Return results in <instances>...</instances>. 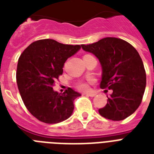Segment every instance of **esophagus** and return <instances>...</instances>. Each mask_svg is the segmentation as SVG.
Returning a JSON list of instances; mask_svg holds the SVG:
<instances>
[{"label":"esophagus","mask_w":154,"mask_h":154,"mask_svg":"<svg viewBox=\"0 0 154 154\" xmlns=\"http://www.w3.org/2000/svg\"><path fill=\"white\" fill-rule=\"evenodd\" d=\"M85 95H86L87 97H94L96 95V94H94V93H86Z\"/></svg>","instance_id":"obj_1"}]
</instances>
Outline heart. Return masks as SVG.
<instances>
[{
	"label": "heart",
	"mask_w": 154,
	"mask_h": 154,
	"mask_svg": "<svg viewBox=\"0 0 154 154\" xmlns=\"http://www.w3.org/2000/svg\"><path fill=\"white\" fill-rule=\"evenodd\" d=\"M77 88L81 90H86L88 89V84L86 82H81L80 84H78Z\"/></svg>",
	"instance_id": "heart-1"
}]
</instances>
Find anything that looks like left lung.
Masks as SVG:
<instances>
[{
	"label": "left lung",
	"instance_id": "8db88e82",
	"mask_svg": "<svg viewBox=\"0 0 154 154\" xmlns=\"http://www.w3.org/2000/svg\"><path fill=\"white\" fill-rule=\"evenodd\" d=\"M82 48L93 53L101 64V88L112 90L99 113L112 121H122L133 114L141 104L146 85V70L138 52L115 37L82 45Z\"/></svg>",
	"mask_w": 154,
	"mask_h": 154
}]
</instances>
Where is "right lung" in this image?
Masks as SVG:
<instances>
[{
  "instance_id": "add662e5",
  "label": "right lung",
  "mask_w": 154,
  "mask_h": 154,
  "mask_svg": "<svg viewBox=\"0 0 154 154\" xmlns=\"http://www.w3.org/2000/svg\"><path fill=\"white\" fill-rule=\"evenodd\" d=\"M80 49L78 45L43 39L32 42L20 55L17 69L18 89L27 109L41 122L57 124L72 115L73 101L81 94L71 88L58 94L53 87L63 73L66 60Z\"/></svg>"
}]
</instances>
